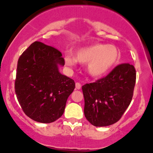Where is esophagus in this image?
<instances>
[{
	"label": "esophagus",
	"mask_w": 153,
	"mask_h": 153,
	"mask_svg": "<svg viewBox=\"0 0 153 153\" xmlns=\"http://www.w3.org/2000/svg\"><path fill=\"white\" fill-rule=\"evenodd\" d=\"M81 88V85L79 83H76V89H77V90H80Z\"/></svg>",
	"instance_id": "obj_1"
}]
</instances>
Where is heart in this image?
Wrapping results in <instances>:
<instances>
[{
	"label": "heart",
	"mask_w": 153,
	"mask_h": 153,
	"mask_svg": "<svg viewBox=\"0 0 153 153\" xmlns=\"http://www.w3.org/2000/svg\"><path fill=\"white\" fill-rule=\"evenodd\" d=\"M119 58L120 51L116 46L95 44L78 50L76 52V57L70 54L65 55L64 63L69 68L75 67L77 62L87 63L88 74L94 77H100L114 67Z\"/></svg>",
	"instance_id": "heart-1"
}]
</instances>
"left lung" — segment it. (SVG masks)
I'll return each instance as SVG.
<instances>
[{
    "label": "left lung",
    "mask_w": 153,
    "mask_h": 153,
    "mask_svg": "<svg viewBox=\"0 0 153 153\" xmlns=\"http://www.w3.org/2000/svg\"><path fill=\"white\" fill-rule=\"evenodd\" d=\"M135 83L134 67L123 63L105 78L82 86L86 120L97 127L119 121L130 104Z\"/></svg>",
    "instance_id": "obj_1"
}]
</instances>
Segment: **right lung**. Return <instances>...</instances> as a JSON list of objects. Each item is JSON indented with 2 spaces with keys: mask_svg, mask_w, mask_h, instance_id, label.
Masks as SVG:
<instances>
[{
  "mask_svg": "<svg viewBox=\"0 0 153 153\" xmlns=\"http://www.w3.org/2000/svg\"><path fill=\"white\" fill-rule=\"evenodd\" d=\"M62 53L35 41L17 62L15 93L24 113L36 122L51 123L64 112L69 96L75 89L74 79L60 74Z\"/></svg>",
  "mask_w": 153,
  "mask_h": 153,
  "instance_id": "obj_1",
  "label": "right lung"
}]
</instances>
